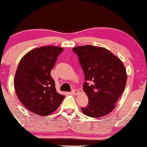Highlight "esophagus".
<instances>
[{"label": "esophagus", "mask_w": 147, "mask_h": 147, "mask_svg": "<svg viewBox=\"0 0 147 147\" xmlns=\"http://www.w3.org/2000/svg\"><path fill=\"white\" fill-rule=\"evenodd\" d=\"M71 93L72 94H77L78 93H79V91H78L77 90H75V89H74V90H72Z\"/></svg>", "instance_id": "obj_1"}]
</instances>
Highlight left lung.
<instances>
[{
    "label": "left lung",
    "mask_w": 147,
    "mask_h": 147,
    "mask_svg": "<svg viewBox=\"0 0 147 147\" xmlns=\"http://www.w3.org/2000/svg\"><path fill=\"white\" fill-rule=\"evenodd\" d=\"M79 57L85 81L83 90L88 96L83 114L100 117L115 109L116 102L125 90L127 74L123 63L109 50L93 45L72 49Z\"/></svg>",
    "instance_id": "obj_1"
}]
</instances>
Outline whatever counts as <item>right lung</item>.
Listing matches in <instances>:
<instances>
[{
	"label": "right lung",
	"instance_id": "add662e5",
	"mask_svg": "<svg viewBox=\"0 0 147 147\" xmlns=\"http://www.w3.org/2000/svg\"><path fill=\"white\" fill-rule=\"evenodd\" d=\"M64 49L55 46L31 50L22 57L17 68L14 87L17 96L31 112L47 116L54 112L64 96L57 92L51 70Z\"/></svg>",
	"mask_w": 147,
	"mask_h": 147
}]
</instances>
